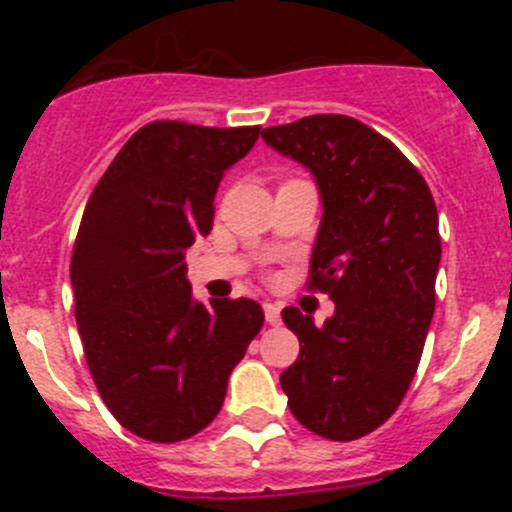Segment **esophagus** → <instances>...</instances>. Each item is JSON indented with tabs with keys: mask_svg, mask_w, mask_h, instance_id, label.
Returning <instances> with one entry per match:
<instances>
[{
	"mask_svg": "<svg viewBox=\"0 0 512 512\" xmlns=\"http://www.w3.org/2000/svg\"><path fill=\"white\" fill-rule=\"evenodd\" d=\"M265 319L270 324H280L282 322V312H280V307H277V304H272V302H265Z\"/></svg>",
	"mask_w": 512,
	"mask_h": 512,
	"instance_id": "34e87169",
	"label": "esophagus"
}]
</instances>
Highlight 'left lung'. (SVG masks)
Wrapping results in <instances>:
<instances>
[{
  "label": "left lung",
  "instance_id": "left-lung-1",
  "mask_svg": "<svg viewBox=\"0 0 512 512\" xmlns=\"http://www.w3.org/2000/svg\"><path fill=\"white\" fill-rule=\"evenodd\" d=\"M262 141L317 183L309 285L334 302L322 327L282 309L299 339L282 391L304 428L354 441L394 414L421 361L441 262L436 203L404 153L356 118L319 113L265 128Z\"/></svg>",
  "mask_w": 512,
  "mask_h": 512
}]
</instances>
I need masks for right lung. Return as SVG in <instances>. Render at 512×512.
<instances>
[{
  "label": "right lung",
  "mask_w": 512,
  "mask_h": 512,
  "mask_svg": "<svg viewBox=\"0 0 512 512\" xmlns=\"http://www.w3.org/2000/svg\"><path fill=\"white\" fill-rule=\"evenodd\" d=\"M260 126L156 121L128 138L86 203L71 255L84 354L108 411L156 443L203 431L265 314L255 299L195 302L185 250L213 227L225 170Z\"/></svg>",
  "instance_id": "obj_1"
}]
</instances>
